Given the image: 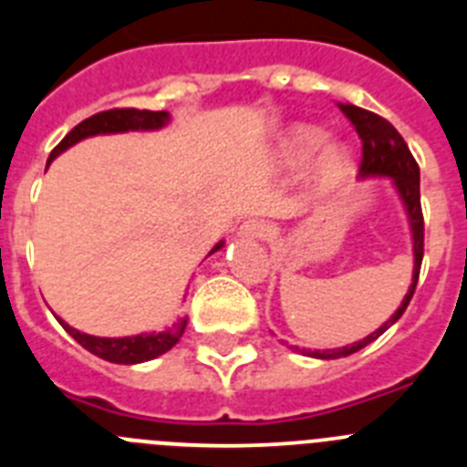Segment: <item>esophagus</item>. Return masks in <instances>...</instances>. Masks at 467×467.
Listing matches in <instances>:
<instances>
[{
	"mask_svg": "<svg viewBox=\"0 0 467 467\" xmlns=\"http://www.w3.org/2000/svg\"><path fill=\"white\" fill-rule=\"evenodd\" d=\"M238 236L247 238V241H259V238L269 236V224L262 220H247L243 222L238 229Z\"/></svg>",
	"mask_w": 467,
	"mask_h": 467,
	"instance_id": "obj_1",
	"label": "esophagus"
}]
</instances>
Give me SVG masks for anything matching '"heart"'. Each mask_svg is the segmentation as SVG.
Listing matches in <instances>:
<instances>
[{
	"label": "heart",
	"mask_w": 467,
	"mask_h": 467,
	"mask_svg": "<svg viewBox=\"0 0 467 467\" xmlns=\"http://www.w3.org/2000/svg\"><path fill=\"white\" fill-rule=\"evenodd\" d=\"M325 142H327V133L320 130L316 126H306V123H299V126L290 128L287 135L283 140V154L292 161V163H304L311 156H316L317 151L323 150ZM350 172V154L344 147H332V150L325 151V156L320 159V168H317V177H320V187L323 189H334L344 182Z\"/></svg>",
	"instance_id": "b5f03b06"
}]
</instances>
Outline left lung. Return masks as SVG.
I'll return each mask as SVG.
<instances>
[{"instance_id": "1", "label": "left lung", "mask_w": 467, "mask_h": 467, "mask_svg": "<svg viewBox=\"0 0 467 467\" xmlns=\"http://www.w3.org/2000/svg\"><path fill=\"white\" fill-rule=\"evenodd\" d=\"M341 111L350 119V123L356 126L358 135L362 140V163H360V177H388L393 182L395 192H398L400 203H402L407 220H410L411 231V253H414V274H411V285L407 295H404L402 304L398 311L388 317L386 323L372 334H367L365 339L353 341L350 346H341V348H327V350H301L304 356L317 358V360H337V358H346L350 353H358L365 348L367 344H372L379 339L390 325H395L402 317V313L410 306L411 296H414L416 283H419L420 262H423V213H420V175L419 166H416L414 156H411L410 147L402 140V135L395 130L386 119L372 111L360 109L356 105H341ZM299 350V348H295Z\"/></svg>"}]
</instances>
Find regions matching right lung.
<instances>
[{"mask_svg":"<svg viewBox=\"0 0 467 467\" xmlns=\"http://www.w3.org/2000/svg\"><path fill=\"white\" fill-rule=\"evenodd\" d=\"M171 123V114L168 111H150V109H107L100 114H93L86 121H81L79 126H74L67 135L63 138V142L57 144L56 150L48 156V163H51L56 156H60L63 151H67L69 147H74L77 142L86 138H95V135H111V133H128V130H161L163 126ZM224 245V241H220L217 245L210 250L208 254L217 253L220 247ZM57 323L63 325L65 332L72 337L77 344L84 346L86 350H90L93 356L102 358L107 362H117V365H138V362L154 360V358L163 356L172 346L180 341V337L184 334L187 327V317H182L180 323H175L172 327L163 329V332H142L135 334V337H93V334H84L79 329L69 327L65 320L57 317Z\"/></svg>","mask_w":467,"mask_h":467,"instance_id":"right-lung-1","label":"right lung"}]
</instances>
